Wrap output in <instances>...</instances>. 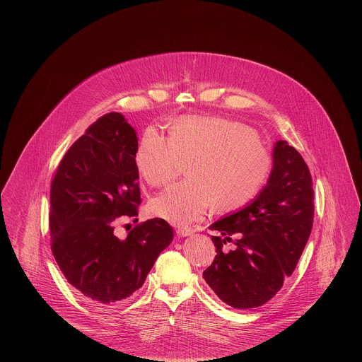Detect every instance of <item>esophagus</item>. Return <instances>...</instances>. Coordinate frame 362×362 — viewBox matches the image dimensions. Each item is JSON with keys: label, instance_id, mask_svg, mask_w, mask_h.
I'll return each mask as SVG.
<instances>
[{"label": "esophagus", "instance_id": "esophagus-1", "mask_svg": "<svg viewBox=\"0 0 362 362\" xmlns=\"http://www.w3.org/2000/svg\"><path fill=\"white\" fill-rule=\"evenodd\" d=\"M192 232H194V230H192V229H189V228H179V229L176 230L177 236H180V238H186V236H189Z\"/></svg>", "mask_w": 362, "mask_h": 362}]
</instances>
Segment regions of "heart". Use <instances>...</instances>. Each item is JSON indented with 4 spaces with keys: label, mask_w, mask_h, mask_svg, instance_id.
Segmentation results:
<instances>
[{
    "label": "heart",
    "mask_w": 362,
    "mask_h": 362,
    "mask_svg": "<svg viewBox=\"0 0 362 362\" xmlns=\"http://www.w3.org/2000/svg\"><path fill=\"white\" fill-rule=\"evenodd\" d=\"M136 164L152 187L168 186L187 167V180L155 198L152 216L176 226L201 220L210 206L229 211L248 204L264 186L272 157L255 133L223 118H182L170 137L148 127Z\"/></svg>",
    "instance_id": "obj_1"
}]
</instances>
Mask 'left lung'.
Returning a JSON list of instances; mask_svg holds the SVG:
<instances>
[{"label":"left lung","instance_id":"1","mask_svg":"<svg viewBox=\"0 0 362 362\" xmlns=\"http://www.w3.org/2000/svg\"><path fill=\"white\" fill-rule=\"evenodd\" d=\"M308 165L286 141H276L273 168L254 201L210 225L216 258L204 272L207 285L236 310L258 308L292 276L313 224ZM233 242L226 250L224 244Z\"/></svg>","mask_w":362,"mask_h":362}]
</instances>
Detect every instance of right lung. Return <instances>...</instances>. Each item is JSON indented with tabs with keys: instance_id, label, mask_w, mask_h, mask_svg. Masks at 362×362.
Here are the masks:
<instances>
[{
	"instance_id": "add662e5",
	"label": "right lung",
	"mask_w": 362,
	"mask_h": 362,
	"mask_svg": "<svg viewBox=\"0 0 362 362\" xmlns=\"http://www.w3.org/2000/svg\"><path fill=\"white\" fill-rule=\"evenodd\" d=\"M137 148L124 117L105 114L70 146L52 182V255L70 285L102 308L139 289L173 239L161 218L134 226L124 239L114 232L121 217L138 214Z\"/></svg>"
}]
</instances>
